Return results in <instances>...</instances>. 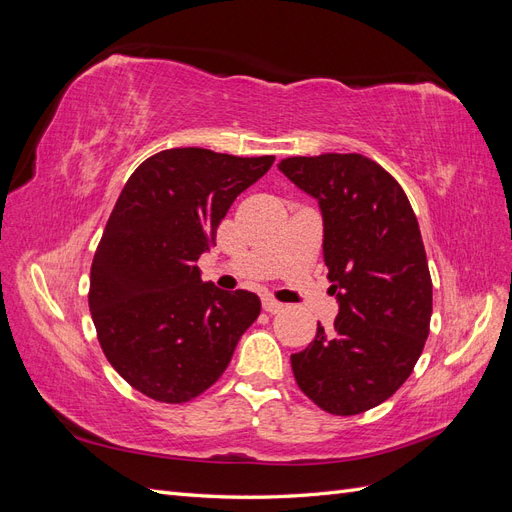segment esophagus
Segmentation results:
<instances>
[{"mask_svg": "<svg viewBox=\"0 0 512 512\" xmlns=\"http://www.w3.org/2000/svg\"><path fill=\"white\" fill-rule=\"evenodd\" d=\"M262 309H265V312H269V314H277V312H282V309H284V303L275 301L273 297H262Z\"/></svg>", "mask_w": 512, "mask_h": 512, "instance_id": "esophagus-1", "label": "esophagus"}]
</instances>
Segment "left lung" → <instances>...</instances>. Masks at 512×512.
Wrapping results in <instances>:
<instances>
[{
  "instance_id": "left-lung-1",
  "label": "left lung",
  "mask_w": 512,
  "mask_h": 512,
  "mask_svg": "<svg viewBox=\"0 0 512 512\" xmlns=\"http://www.w3.org/2000/svg\"><path fill=\"white\" fill-rule=\"evenodd\" d=\"M318 200L322 256L339 314L292 354L299 389L337 416L380 406L408 380L431 320V277L416 215L401 185L361 153L277 164Z\"/></svg>"
}]
</instances>
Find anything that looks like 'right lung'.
Wrapping results in <instances>:
<instances>
[{"label": "right lung", "mask_w": 512, "mask_h": 512, "mask_svg": "<svg viewBox=\"0 0 512 512\" xmlns=\"http://www.w3.org/2000/svg\"><path fill=\"white\" fill-rule=\"evenodd\" d=\"M273 160L166 149L123 185L91 262L89 309L108 363L136 391L166 404L207 391L258 318V294L205 284L196 260Z\"/></svg>", "instance_id": "1"}]
</instances>
